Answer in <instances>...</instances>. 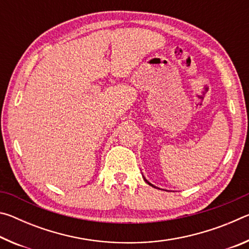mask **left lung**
<instances>
[{"mask_svg":"<svg viewBox=\"0 0 249 249\" xmlns=\"http://www.w3.org/2000/svg\"><path fill=\"white\" fill-rule=\"evenodd\" d=\"M144 179H145V178H144ZM145 181H146V182H147V183H148V184H149V185H153V184H151V183H149V182H148V181H147V180H146V179H145Z\"/></svg>","mask_w":249,"mask_h":249,"instance_id":"left-lung-1","label":"left lung"}]
</instances>
